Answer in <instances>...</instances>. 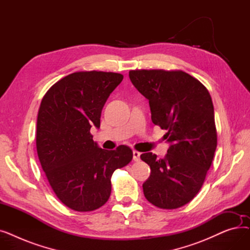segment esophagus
I'll return each mask as SVG.
<instances>
[{
	"label": "esophagus",
	"mask_w": 250,
	"mask_h": 250,
	"mask_svg": "<svg viewBox=\"0 0 250 250\" xmlns=\"http://www.w3.org/2000/svg\"><path fill=\"white\" fill-rule=\"evenodd\" d=\"M140 156H141V153L138 152V151H134L133 152V158L135 161H139L140 160Z\"/></svg>",
	"instance_id": "esophagus-1"
}]
</instances>
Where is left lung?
<instances>
[{"instance_id": "left-lung-1", "label": "left lung", "mask_w": 250, "mask_h": 250, "mask_svg": "<svg viewBox=\"0 0 250 250\" xmlns=\"http://www.w3.org/2000/svg\"><path fill=\"white\" fill-rule=\"evenodd\" d=\"M130 81L149 100L151 118L167 133L163 159L144 153L151 168L144 182L145 198L161 208H177L198 194L217 148L214 105L208 89L182 71L134 70Z\"/></svg>"}]
</instances>
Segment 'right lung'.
Here are the masks:
<instances>
[{"mask_svg":"<svg viewBox=\"0 0 250 250\" xmlns=\"http://www.w3.org/2000/svg\"><path fill=\"white\" fill-rule=\"evenodd\" d=\"M123 79L111 72H76L52 85L42 100L38 159L59 200L74 211L102 207L110 196L114 170L133 159L129 147L101 149L90 133L93 125L100 127L104 104Z\"/></svg>","mask_w":250,"mask_h":250,"instance_id":"right-lung-1","label":"right lung"}]
</instances>
